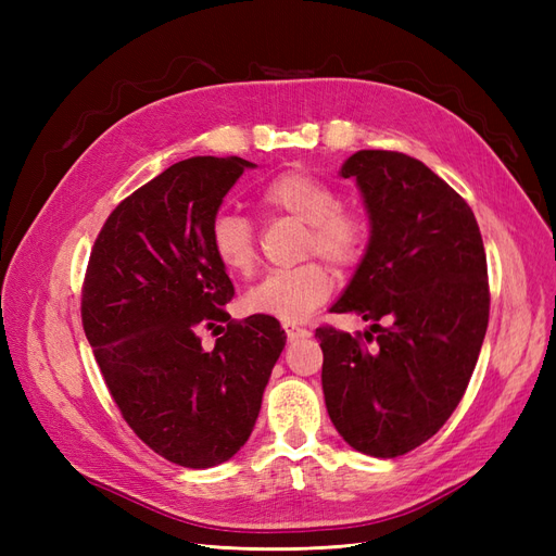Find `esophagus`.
I'll return each mask as SVG.
<instances>
[{
	"mask_svg": "<svg viewBox=\"0 0 556 556\" xmlns=\"http://www.w3.org/2000/svg\"><path fill=\"white\" fill-rule=\"evenodd\" d=\"M282 329H285V333H288V341L290 343L292 341H301V339H308V336H311V331L306 327H296V325H290V323H285Z\"/></svg>",
	"mask_w": 556,
	"mask_h": 556,
	"instance_id": "34e87169",
	"label": "esophagus"
}]
</instances>
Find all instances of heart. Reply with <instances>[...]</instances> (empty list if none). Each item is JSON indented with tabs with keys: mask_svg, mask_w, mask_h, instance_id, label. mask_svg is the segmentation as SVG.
Segmentation results:
<instances>
[{
	"mask_svg": "<svg viewBox=\"0 0 556 556\" xmlns=\"http://www.w3.org/2000/svg\"><path fill=\"white\" fill-rule=\"evenodd\" d=\"M260 204L306 223L304 255L317 252L333 266H352L366 245V220L359 211L339 204V194L323 178L306 172H285L262 185ZM208 245L227 274L245 278L255 271L257 237L241 213L217 211L208 227ZM333 290V276L323 262L308 260L266 274L245 294V308L282 323H301Z\"/></svg>",
	"mask_w": 556,
	"mask_h": 556,
	"instance_id": "1",
	"label": "heart"
}]
</instances>
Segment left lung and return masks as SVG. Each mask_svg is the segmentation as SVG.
<instances>
[{
	"mask_svg": "<svg viewBox=\"0 0 556 556\" xmlns=\"http://www.w3.org/2000/svg\"><path fill=\"white\" fill-rule=\"evenodd\" d=\"M341 176L357 180L371 239L331 313L371 327L315 329L323 392L350 447L392 459L459 406L490 323L486 257L473 211L419 160L359 150Z\"/></svg>",
	"mask_w": 556,
	"mask_h": 556,
	"instance_id": "left-lung-1",
	"label": "left lung"
}]
</instances>
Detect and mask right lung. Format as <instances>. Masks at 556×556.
I'll use <instances>...</instances> for the list:
<instances>
[{"mask_svg":"<svg viewBox=\"0 0 556 556\" xmlns=\"http://www.w3.org/2000/svg\"><path fill=\"white\" fill-rule=\"evenodd\" d=\"M252 166L172 164L115 206L83 282V329L115 406L150 450L185 468L243 447L288 339L276 317L229 319L233 285L208 245L213 215ZM217 321L228 329L204 351L198 329Z\"/></svg>","mask_w":556,"mask_h":556,"instance_id":"add662e5","label":"right lung"}]
</instances>
